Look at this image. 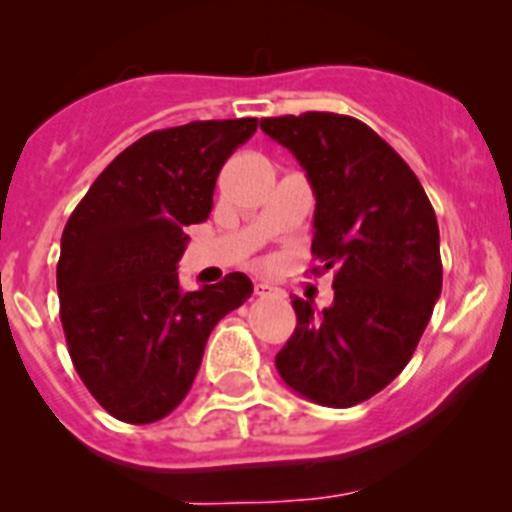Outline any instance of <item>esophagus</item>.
<instances>
[{"label": "esophagus", "mask_w": 512, "mask_h": 512, "mask_svg": "<svg viewBox=\"0 0 512 512\" xmlns=\"http://www.w3.org/2000/svg\"><path fill=\"white\" fill-rule=\"evenodd\" d=\"M255 294L257 297H282V289L275 285H267V282H257Z\"/></svg>", "instance_id": "obj_1"}]
</instances>
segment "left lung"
Segmentation results:
<instances>
[{
	"instance_id": "obj_1",
	"label": "left lung",
	"mask_w": 512,
	"mask_h": 512,
	"mask_svg": "<svg viewBox=\"0 0 512 512\" xmlns=\"http://www.w3.org/2000/svg\"><path fill=\"white\" fill-rule=\"evenodd\" d=\"M260 128L307 170L317 198L314 275L334 270V304L292 299L297 327L275 356L289 389L349 409L404 371L441 294L438 223L406 160L352 116L307 111Z\"/></svg>"
}]
</instances>
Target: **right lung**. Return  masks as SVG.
Listing matches in <instances>:
<instances>
[{
  "instance_id": "add662e5",
  "label": "right lung",
  "mask_w": 512,
  "mask_h": 512,
  "mask_svg": "<svg viewBox=\"0 0 512 512\" xmlns=\"http://www.w3.org/2000/svg\"><path fill=\"white\" fill-rule=\"evenodd\" d=\"M257 118L151 131L118 153L81 198L56 265L66 347L113 418L153 423L188 396L205 342L252 294L242 272L185 292V227L213 210L215 180Z\"/></svg>"
}]
</instances>
